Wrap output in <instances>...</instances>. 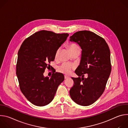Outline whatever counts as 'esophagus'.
I'll use <instances>...</instances> for the list:
<instances>
[{
	"label": "esophagus",
	"mask_w": 128,
	"mask_h": 128,
	"mask_svg": "<svg viewBox=\"0 0 128 128\" xmlns=\"http://www.w3.org/2000/svg\"><path fill=\"white\" fill-rule=\"evenodd\" d=\"M64 78H65V79H67V78H69V76H64Z\"/></svg>",
	"instance_id": "obj_1"
}]
</instances>
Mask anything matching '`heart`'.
I'll return each mask as SVG.
<instances>
[{"instance_id":"1","label":"heart","mask_w":128,"mask_h":128,"mask_svg":"<svg viewBox=\"0 0 128 128\" xmlns=\"http://www.w3.org/2000/svg\"><path fill=\"white\" fill-rule=\"evenodd\" d=\"M69 48L71 53L76 50H80V48L75 44H70L69 46ZM60 52V48H58L56 51L55 54H54V58H55V59H57L58 58ZM74 68L75 66L74 64L68 63H64L58 67V70L59 72L62 73V74H69L71 72L72 70Z\"/></svg>"}]
</instances>
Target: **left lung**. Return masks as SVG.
<instances>
[{
	"instance_id": "1",
	"label": "left lung",
	"mask_w": 128,
	"mask_h": 128,
	"mask_svg": "<svg viewBox=\"0 0 128 128\" xmlns=\"http://www.w3.org/2000/svg\"><path fill=\"white\" fill-rule=\"evenodd\" d=\"M70 41L80 46L82 57L75 71L79 76L72 78L74 85L69 93L72 100L82 106L94 103L102 95L112 70L110 52L104 38L87 30L76 32ZM84 74L88 77L84 78Z\"/></svg>"
}]
</instances>
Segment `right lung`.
<instances>
[{
    "label": "right lung",
    "mask_w": 128,
    "mask_h": 128,
    "mask_svg": "<svg viewBox=\"0 0 128 128\" xmlns=\"http://www.w3.org/2000/svg\"><path fill=\"white\" fill-rule=\"evenodd\" d=\"M68 35L41 30L26 38L18 51L16 74L20 88L27 99L36 106L49 104L64 80L61 73L52 74L50 78L44 77V73Z\"/></svg>",
    "instance_id": "add662e5"
}]
</instances>
